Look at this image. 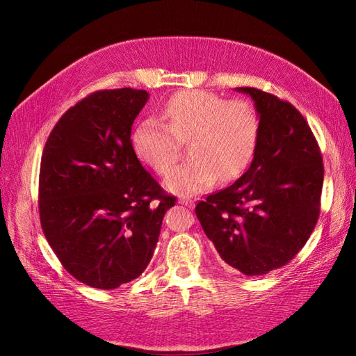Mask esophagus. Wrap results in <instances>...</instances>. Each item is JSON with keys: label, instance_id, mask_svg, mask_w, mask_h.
I'll return each instance as SVG.
<instances>
[{"label": "esophagus", "instance_id": "obj_1", "mask_svg": "<svg viewBox=\"0 0 356 356\" xmlns=\"http://www.w3.org/2000/svg\"><path fill=\"white\" fill-rule=\"evenodd\" d=\"M179 203H180V205H185V207H188V208H194V200H191V199L180 197V199H179Z\"/></svg>", "mask_w": 356, "mask_h": 356}]
</instances>
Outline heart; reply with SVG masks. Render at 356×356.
<instances>
[{"instance_id": "b5f03b06", "label": "heart", "mask_w": 356, "mask_h": 356, "mask_svg": "<svg viewBox=\"0 0 356 356\" xmlns=\"http://www.w3.org/2000/svg\"><path fill=\"white\" fill-rule=\"evenodd\" d=\"M166 125L145 119L131 136L134 153L161 176H166L188 143L190 161L177 166L166 188L193 195L216 180L232 182L251 163L260 136V116L251 102L193 90L174 95L165 104Z\"/></svg>"}]
</instances>
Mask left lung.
<instances>
[{
  "label": "left lung",
  "mask_w": 356,
  "mask_h": 356,
  "mask_svg": "<svg viewBox=\"0 0 356 356\" xmlns=\"http://www.w3.org/2000/svg\"><path fill=\"white\" fill-rule=\"evenodd\" d=\"M260 136L249 170L195 205V214L222 260L245 275L289 263L318 222L324 166L303 115L291 102L254 87Z\"/></svg>",
  "instance_id": "left-lung-1"
}]
</instances>
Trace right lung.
<instances>
[{
	"instance_id": "add662e5",
	"label": "right lung",
	"mask_w": 356,
	"mask_h": 356,
	"mask_svg": "<svg viewBox=\"0 0 356 356\" xmlns=\"http://www.w3.org/2000/svg\"><path fill=\"white\" fill-rule=\"evenodd\" d=\"M147 101L134 88L88 95L58 120L42 151L44 236L64 269L96 289H116L147 269L176 202L134 153L131 127Z\"/></svg>"
}]
</instances>
